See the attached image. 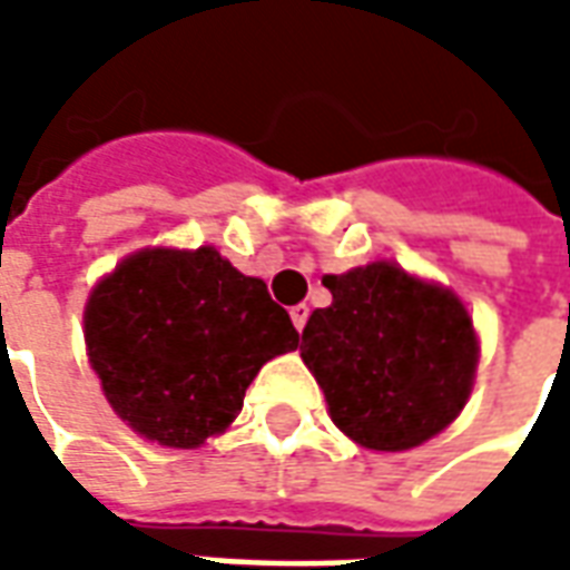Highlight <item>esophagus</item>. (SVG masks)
<instances>
[{
	"mask_svg": "<svg viewBox=\"0 0 570 570\" xmlns=\"http://www.w3.org/2000/svg\"><path fill=\"white\" fill-rule=\"evenodd\" d=\"M308 314H311L308 305H293V308H289V317H293V326H296L298 333L305 330V323H308Z\"/></svg>",
	"mask_w": 570,
	"mask_h": 570,
	"instance_id": "34e87169",
	"label": "esophagus"
}]
</instances>
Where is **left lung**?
<instances>
[{"label":"left lung","instance_id":"1","mask_svg":"<svg viewBox=\"0 0 570 570\" xmlns=\"http://www.w3.org/2000/svg\"><path fill=\"white\" fill-rule=\"evenodd\" d=\"M323 286L333 305L305 323L302 360L338 430L375 452H403L452 424L479 357L454 293L391 262L330 274Z\"/></svg>","mask_w":570,"mask_h":570}]
</instances>
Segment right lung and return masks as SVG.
I'll return each instance as SVG.
<instances>
[{"instance_id": "right-lung-1", "label": "right lung", "mask_w": 570, "mask_h": 570, "mask_svg": "<svg viewBox=\"0 0 570 570\" xmlns=\"http://www.w3.org/2000/svg\"><path fill=\"white\" fill-rule=\"evenodd\" d=\"M85 342L118 419L195 449L237 419L256 372L296 351L298 333L268 286L213 247L142 249L97 284Z\"/></svg>"}]
</instances>
